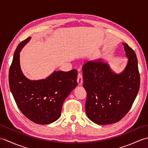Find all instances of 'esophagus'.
Wrapping results in <instances>:
<instances>
[{
  "label": "esophagus",
  "instance_id": "esophagus-1",
  "mask_svg": "<svg viewBox=\"0 0 148 148\" xmlns=\"http://www.w3.org/2000/svg\"><path fill=\"white\" fill-rule=\"evenodd\" d=\"M77 84L78 85H81V84H83V76L82 75H81V73H78L77 75Z\"/></svg>",
  "mask_w": 148,
  "mask_h": 148
}]
</instances>
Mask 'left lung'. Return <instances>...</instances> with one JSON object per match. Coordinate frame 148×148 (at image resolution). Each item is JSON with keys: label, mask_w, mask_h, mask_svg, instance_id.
Returning <instances> with one entry per match:
<instances>
[{"label": "left lung", "mask_w": 148, "mask_h": 148, "mask_svg": "<svg viewBox=\"0 0 148 148\" xmlns=\"http://www.w3.org/2000/svg\"><path fill=\"white\" fill-rule=\"evenodd\" d=\"M128 59L123 71L116 73L103 58L90 61L83 67V86L87 93V117L104 125L119 121L129 111L140 87V75L136 53L126 43Z\"/></svg>", "instance_id": "8db88e82"}]
</instances>
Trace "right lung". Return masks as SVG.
Wrapping results in <instances>:
<instances>
[{
  "label": "right lung",
  "instance_id": "add662e5",
  "mask_svg": "<svg viewBox=\"0 0 148 148\" xmlns=\"http://www.w3.org/2000/svg\"><path fill=\"white\" fill-rule=\"evenodd\" d=\"M31 37L19 44L9 72V87L17 106L30 120L40 125L55 121L61 115L63 103L77 86V72L55 71L45 79L31 80L20 67V53Z\"/></svg>",
  "mask_w": 148,
  "mask_h": 148
}]
</instances>
